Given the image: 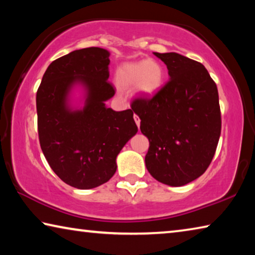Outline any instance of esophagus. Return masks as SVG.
Wrapping results in <instances>:
<instances>
[{
    "label": "esophagus",
    "mask_w": 255,
    "mask_h": 255,
    "mask_svg": "<svg viewBox=\"0 0 255 255\" xmlns=\"http://www.w3.org/2000/svg\"><path fill=\"white\" fill-rule=\"evenodd\" d=\"M133 119H135V123H136V125H137V127L139 128V126H140V119H139V117H138V116H133Z\"/></svg>",
    "instance_id": "obj_1"
}]
</instances>
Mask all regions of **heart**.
I'll use <instances>...</instances> for the list:
<instances>
[{
  "label": "heart",
  "mask_w": 255,
  "mask_h": 255,
  "mask_svg": "<svg viewBox=\"0 0 255 255\" xmlns=\"http://www.w3.org/2000/svg\"><path fill=\"white\" fill-rule=\"evenodd\" d=\"M165 73L154 59L125 63L117 71V82L123 88H132L141 97L152 98L162 89Z\"/></svg>",
  "instance_id": "b5f03b06"
}]
</instances>
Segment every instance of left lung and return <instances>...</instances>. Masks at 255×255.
<instances>
[{"label":"left lung","mask_w":255,"mask_h":255,"mask_svg":"<svg viewBox=\"0 0 255 255\" xmlns=\"http://www.w3.org/2000/svg\"><path fill=\"white\" fill-rule=\"evenodd\" d=\"M154 55L166 65L169 82L152 99L133 101L131 109L149 140L145 164L150 175L181 187L204 174L215 155L222 128L217 86L196 60Z\"/></svg>","instance_id":"left-lung-1"}]
</instances>
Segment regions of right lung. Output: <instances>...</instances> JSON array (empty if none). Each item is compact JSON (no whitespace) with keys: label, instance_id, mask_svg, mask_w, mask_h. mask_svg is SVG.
I'll return each instance as SVG.
<instances>
[{"label":"right lung","instance_id":"1","mask_svg":"<svg viewBox=\"0 0 255 255\" xmlns=\"http://www.w3.org/2000/svg\"><path fill=\"white\" fill-rule=\"evenodd\" d=\"M109 56L99 47L72 51L50 64L37 91L42 153L60 180L82 190L114 176L118 154L138 131L131 109L106 106L115 96Z\"/></svg>","mask_w":255,"mask_h":255}]
</instances>
